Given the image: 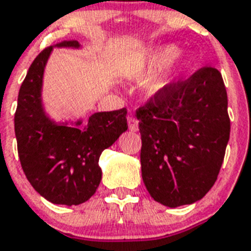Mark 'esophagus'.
Listing matches in <instances>:
<instances>
[{"label": "esophagus", "mask_w": 251, "mask_h": 251, "mask_svg": "<svg viewBox=\"0 0 251 251\" xmlns=\"http://www.w3.org/2000/svg\"><path fill=\"white\" fill-rule=\"evenodd\" d=\"M128 127L132 132H137L138 130V121L134 117H128Z\"/></svg>", "instance_id": "obj_1"}]
</instances>
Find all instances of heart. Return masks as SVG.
I'll use <instances>...</instances> for the list:
<instances>
[{
    "label": "heart",
    "mask_w": 251,
    "mask_h": 251,
    "mask_svg": "<svg viewBox=\"0 0 251 251\" xmlns=\"http://www.w3.org/2000/svg\"><path fill=\"white\" fill-rule=\"evenodd\" d=\"M178 53V49L176 46H163L154 50L148 55L140 56L129 60L123 68V75L133 82H144L150 79L151 76L156 74L165 65L171 63ZM167 83L165 76H159L150 80L148 84L149 93H156L160 91Z\"/></svg>",
    "instance_id": "b5f03b06"
}]
</instances>
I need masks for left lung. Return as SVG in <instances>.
<instances>
[{
	"label": "left lung",
	"instance_id": "1",
	"mask_svg": "<svg viewBox=\"0 0 251 251\" xmlns=\"http://www.w3.org/2000/svg\"><path fill=\"white\" fill-rule=\"evenodd\" d=\"M227 103L222 74L204 66L138 109L141 172L155 201L177 208L213 187L229 140Z\"/></svg>",
	"mask_w": 251,
	"mask_h": 251
}]
</instances>
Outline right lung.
Masks as SVG:
<instances>
[{"label": "right lung", "mask_w": 251, "mask_h": 251, "mask_svg": "<svg viewBox=\"0 0 251 251\" xmlns=\"http://www.w3.org/2000/svg\"><path fill=\"white\" fill-rule=\"evenodd\" d=\"M53 47L79 49L63 41L45 49L29 68L18 96L15 136L19 159L28 181L52 204L79 205L101 182L100 155L128 129L127 109L101 111L72 123H56L43 109V73Z\"/></svg>", "instance_id": "add662e5"}]
</instances>
